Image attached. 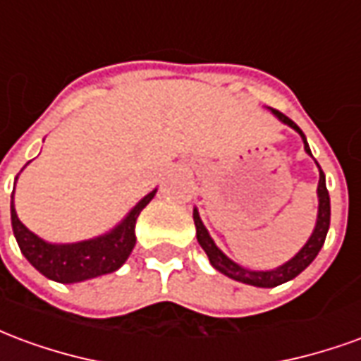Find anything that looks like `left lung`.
Listing matches in <instances>:
<instances>
[{"label":"left lung","instance_id":"8db88e82","mask_svg":"<svg viewBox=\"0 0 361 361\" xmlns=\"http://www.w3.org/2000/svg\"><path fill=\"white\" fill-rule=\"evenodd\" d=\"M272 116L282 121L284 126L292 127L295 133H300L303 141V149L307 154H311L310 145H307V139L300 127L295 126L294 121L290 118H286L284 114H280L276 110H271ZM317 164V162H315ZM319 168V185H317V199H319V209H317V222H315V228L311 232L310 240L305 242L302 250L295 253L294 257L282 263L276 269H271V271H253V269H247V267L238 265L235 261L228 257L224 251L220 250L219 245L214 243V240L209 234V230L204 228L203 220L199 216V211L197 207L193 209V220H195V228H197V242L199 245L203 247L207 257L211 261V265L216 269L222 274H226L228 279L238 280V282H243V284H250V286H257V288H274L279 284H284L288 280L295 279L298 274L302 271H305L307 267L313 263V259L317 257V253L323 247L325 243L326 232H329V224H331V199H329V191H326V183H325V173L321 170V166L317 164Z\"/></svg>","mask_w":361,"mask_h":361}]
</instances>
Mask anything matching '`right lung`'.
Wrapping results in <instances>:
<instances>
[{
  "label": "right lung",
  "mask_w": 361,
  "mask_h": 361,
  "mask_svg": "<svg viewBox=\"0 0 361 361\" xmlns=\"http://www.w3.org/2000/svg\"><path fill=\"white\" fill-rule=\"evenodd\" d=\"M27 168V166H25ZM19 178V176H17ZM15 178V181H17ZM157 195V189L142 197L110 232L73 243H50L30 232L17 216L11 193V226L20 253L46 279L75 284L118 271L135 247V224L141 211Z\"/></svg>",
  "instance_id": "obj_1"
}]
</instances>
